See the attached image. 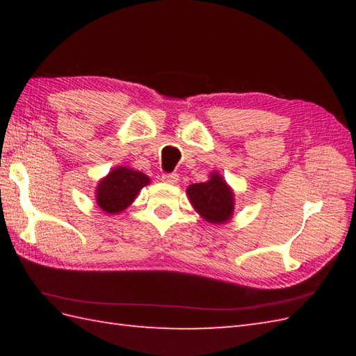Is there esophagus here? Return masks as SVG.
I'll list each match as a JSON object with an SVG mask.
<instances>
[{"mask_svg": "<svg viewBox=\"0 0 356 356\" xmlns=\"http://www.w3.org/2000/svg\"><path fill=\"white\" fill-rule=\"evenodd\" d=\"M162 180L168 185H176L179 182V174H174V172L172 174H163Z\"/></svg>", "mask_w": 356, "mask_h": 356, "instance_id": "esophagus-1", "label": "esophagus"}]
</instances>
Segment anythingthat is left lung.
Instances as JSON below:
<instances>
[{
    "label": "left lung",
    "instance_id": "8db88e82",
    "mask_svg": "<svg viewBox=\"0 0 356 356\" xmlns=\"http://www.w3.org/2000/svg\"><path fill=\"white\" fill-rule=\"evenodd\" d=\"M186 195L195 213L211 225H225L234 216L236 194L218 171L209 172L207 182L188 186Z\"/></svg>",
    "mask_w": 356,
    "mask_h": 356
}]
</instances>
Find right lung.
Returning <instances> with one entry per match:
<instances>
[{
  "mask_svg": "<svg viewBox=\"0 0 356 356\" xmlns=\"http://www.w3.org/2000/svg\"><path fill=\"white\" fill-rule=\"evenodd\" d=\"M151 184L149 177L131 166L119 165L96 186L95 199L97 207L107 214H119L138 197L143 186Z\"/></svg>",
  "mask_w": 356,
  "mask_h": 356,
  "instance_id": "obj_1",
  "label": "right lung"
}]
</instances>
